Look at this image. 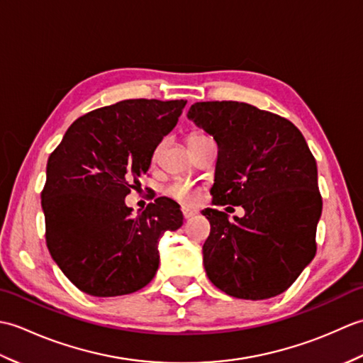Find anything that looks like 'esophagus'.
Wrapping results in <instances>:
<instances>
[{"label":"esophagus","mask_w":363,"mask_h":363,"mask_svg":"<svg viewBox=\"0 0 363 363\" xmlns=\"http://www.w3.org/2000/svg\"><path fill=\"white\" fill-rule=\"evenodd\" d=\"M196 213H198L196 209H190V207H182V215H184V218H186V220L195 217Z\"/></svg>","instance_id":"obj_1"}]
</instances>
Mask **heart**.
<instances>
[{
	"label": "heart",
	"instance_id": "heart-1",
	"mask_svg": "<svg viewBox=\"0 0 363 363\" xmlns=\"http://www.w3.org/2000/svg\"><path fill=\"white\" fill-rule=\"evenodd\" d=\"M198 137H203V135L194 134L189 137V140H194V138H198ZM168 194L169 196H173L181 203H194L196 199V190L191 187L189 182H184V181H177L172 184V186L168 187Z\"/></svg>",
	"mask_w": 363,
	"mask_h": 363
}]
</instances>
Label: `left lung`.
I'll list each match as a JSON object with an SVG mask.
<instances>
[{
    "mask_svg": "<svg viewBox=\"0 0 363 363\" xmlns=\"http://www.w3.org/2000/svg\"><path fill=\"white\" fill-rule=\"evenodd\" d=\"M189 120L218 145L213 204L242 206L245 217L204 209L207 277L240 299L281 295L311 264L323 201L317 162L291 121L238 101L190 107Z\"/></svg>",
    "mask_w": 363,
    "mask_h": 363,
    "instance_id": "left-lung-1",
    "label": "left lung"
}]
</instances>
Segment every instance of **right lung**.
Returning a JSON list of instances; mask_svg holds the SVG:
<instances>
[{"instance_id": "1", "label": "right lung", "mask_w": 363, "mask_h": 363, "mask_svg": "<svg viewBox=\"0 0 363 363\" xmlns=\"http://www.w3.org/2000/svg\"><path fill=\"white\" fill-rule=\"evenodd\" d=\"M186 99H125L76 120L46 164V245L76 287L91 296L134 293L159 268V242L182 226L173 199L133 215L125 198L150 169Z\"/></svg>"}]
</instances>
